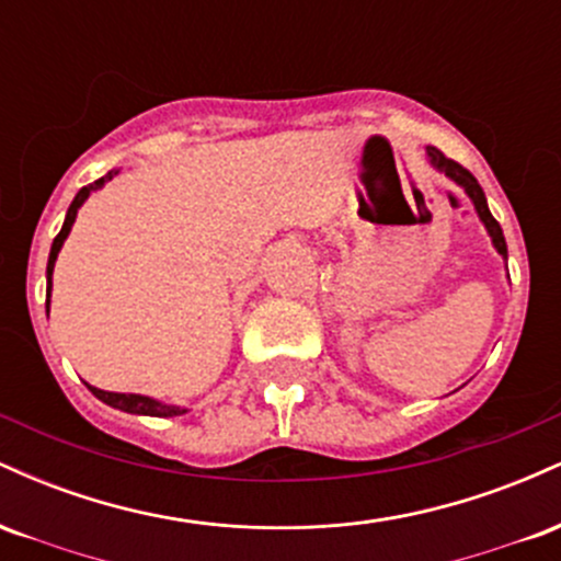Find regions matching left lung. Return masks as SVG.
Masks as SVG:
<instances>
[{
	"label": "left lung",
	"instance_id": "1",
	"mask_svg": "<svg viewBox=\"0 0 561 561\" xmlns=\"http://www.w3.org/2000/svg\"><path fill=\"white\" fill-rule=\"evenodd\" d=\"M427 160H430V165H433V169H437L440 173H446V176L450 179V182L459 184L461 190L467 192V197L472 199L474 210H478L480 221L485 224L488 234H491L493 248L499 250V255H504V259H506V240H504V231H501L499 221H495V218L491 216V210H488L485 192H482V186L478 184V179H474L472 173H469V171L465 169V165H459V163H456V160H450V158L443 156V152L437 150V147H427Z\"/></svg>",
	"mask_w": 561,
	"mask_h": 561
}]
</instances>
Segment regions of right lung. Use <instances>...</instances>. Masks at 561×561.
<instances>
[{"label": "right lung", "mask_w": 561, "mask_h": 561, "mask_svg": "<svg viewBox=\"0 0 561 561\" xmlns=\"http://www.w3.org/2000/svg\"><path fill=\"white\" fill-rule=\"evenodd\" d=\"M113 176H118V171H107L105 176L96 179L94 184L81 186L79 195H76L73 203H70V208H68V214H66V221H62L60 234L55 237L53 250H49V261H47V313H49V293H53V272H55L57 253H60L62 242L68 240L70 227H73L76 216H79V208H81L83 203H87V197L92 195V192L100 190V186H105V182H111ZM89 390H92L94 396L100 398L102 403L113 405V409L128 411V414H145V416H179V414H186V409H182V405H171V403L156 401V398H150V396H137V392H107V390L92 388V385H89Z\"/></svg>", "instance_id": "right-lung-1"}]
</instances>
